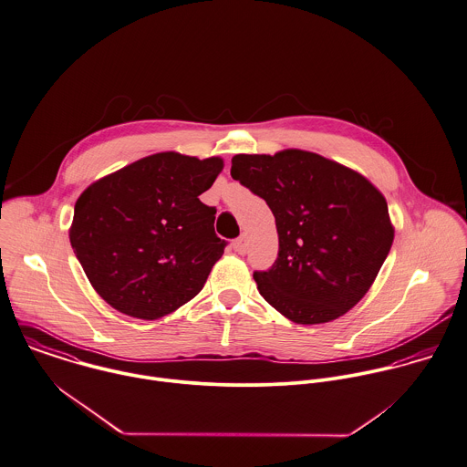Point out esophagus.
Wrapping results in <instances>:
<instances>
[{"label":"esophagus","mask_w":467,"mask_h":467,"mask_svg":"<svg viewBox=\"0 0 467 467\" xmlns=\"http://www.w3.org/2000/svg\"><path fill=\"white\" fill-rule=\"evenodd\" d=\"M233 247H234V251H236L238 254H245V253H247V236L242 234L240 238H236L234 244H233Z\"/></svg>","instance_id":"34e87169"}]
</instances>
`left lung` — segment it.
Here are the masks:
<instances>
[{
    "mask_svg": "<svg viewBox=\"0 0 467 467\" xmlns=\"http://www.w3.org/2000/svg\"><path fill=\"white\" fill-rule=\"evenodd\" d=\"M231 177L264 198L276 218L278 258L254 271L260 294L299 325L337 319L372 286L393 227L379 189L317 153L234 155Z\"/></svg>",
    "mask_w": 467,
    "mask_h": 467,
    "instance_id": "8db88e82",
    "label": "left lung"
}]
</instances>
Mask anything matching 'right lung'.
<instances>
[{"instance_id": "add662e5", "label": "right lung", "mask_w": 467, "mask_h": 467, "mask_svg": "<svg viewBox=\"0 0 467 467\" xmlns=\"http://www.w3.org/2000/svg\"><path fill=\"white\" fill-rule=\"evenodd\" d=\"M223 161L175 151L144 157L87 187L70 244L97 294L115 310L159 319L192 299L227 245L216 209L200 202Z\"/></svg>"}]
</instances>
